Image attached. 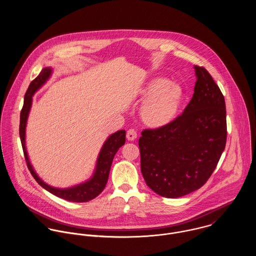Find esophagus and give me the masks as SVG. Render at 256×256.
<instances>
[{
    "mask_svg": "<svg viewBox=\"0 0 256 256\" xmlns=\"http://www.w3.org/2000/svg\"><path fill=\"white\" fill-rule=\"evenodd\" d=\"M126 137L129 141H134L136 138H137V131L135 129H129L127 131V134H126Z\"/></svg>",
    "mask_w": 256,
    "mask_h": 256,
    "instance_id": "34e87169",
    "label": "esophagus"
}]
</instances>
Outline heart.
Returning a JSON list of instances; mask_svg holds the SVG:
<instances>
[{
  "label": "heart",
  "mask_w": 256,
  "mask_h": 256,
  "mask_svg": "<svg viewBox=\"0 0 256 256\" xmlns=\"http://www.w3.org/2000/svg\"><path fill=\"white\" fill-rule=\"evenodd\" d=\"M140 96L148 98L141 108V118L152 128H160L176 117L183 100L182 88L164 78L150 80Z\"/></svg>",
  "instance_id": "1"
}]
</instances>
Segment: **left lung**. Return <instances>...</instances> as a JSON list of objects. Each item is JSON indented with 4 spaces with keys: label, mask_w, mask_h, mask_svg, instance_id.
I'll use <instances>...</instances> for the list:
<instances>
[{
    "label": "left lung",
    "mask_w": 256,
    "mask_h": 256,
    "mask_svg": "<svg viewBox=\"0 0 256 256\" xmlns=\"http://www.w3.org/2000/svg\"><path fill=\"white\" fill-rule=\"evenodd\" d=\"M194 94L170 124L145 129L139 139L141 172L156 194L178 198L202 187L226 142L224 98L210 73L195 66Z\"/></svg>",
    "instance_id": "8db88e82"
}]
</instances>
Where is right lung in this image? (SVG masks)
I'll list each match as a JSON object with an SVG mask.
<instances>
[{
  "label": "right lung",
  "mask_w": 256,
  "mask_h": 256,
  "mask_svg": "<svg viewBox=\"0 0 256 256\" xmlns=\"http://www.w3.org/2000/svg\"><path fill=\"white\" fill-rule=\"evenodd\" d=\"M51 69L50 68H44L36 78L30 82L26 96H24V106L20 111V142L24 154V158L28 164V168L34 176V178L36 180L39 185H41L44 189L49 191L50 193L56 195L57 197H60L62 199H65L67 201L71 202H88L96 196H98L102 190L104 189L110 176V168L113 160V158L119 148L125 144V136L126 132L125 130L117 131L116 133L112 134L110 138L106 140L104 145L100 152L98 162H96V168L94 172V176L88 180L86 182L80 184L78 186H74L72 188L67 189H58L54 188L52 186L47 185L46 183L43 182L38 176L36 172L34 170L28 156V152L26 148V120L28 116L30 110L32 102V96L36 92L37 90L48 80V78L51 74Z\"/></svg>",
  "instance_id": "obj_1"
}]
</instances>
